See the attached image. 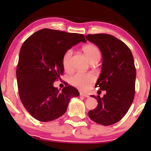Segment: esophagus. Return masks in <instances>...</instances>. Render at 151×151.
Here are the masks:
<instances>
[{
	"instance_id": "obj_1",
	"label": "esophagus",
	"mask_w": 151,
	"mask_h": 151,
	"mask_svg": "<svg viewBox=\"0 0 151 151\" xmlns=\"http://www.w3.org/2000/svg\"><path fill=\"white\" fill-rule=\"evenodd\" d=\"M80 95L83 96H85V97H89L88 94H86L84 93H82V92H81V93H80Z\"/></svg>"
}]
</instances>
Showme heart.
Instances as JSON below:
<instances>
[{
    "instance_id": "1",
    "label": "heart",
    "mask_w": 151,
    "mask_h": 151,
    "mask_svg": "<svg viewBox=\"0 0 151 151\" xmlns=\"http://www.w3.org/2000/svg\"><path fill=\"white\" fill-rule=\"evenodd\" d=\"M83 52L87 57L88 60L91 63L96 59H99L101 53L98 47L93 44H88L83 47ZM73 55V50L68 49L64 53L62 58V64L64 69L66 71L70 70L71 68V57ZM95 78L94 76L90 73H77L73 75L70 79L71 85L75 86L81 90L85 91L88 89L93 84Z\"/></svg>"
}]
</instances>
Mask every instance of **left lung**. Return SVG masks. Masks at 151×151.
Instances as JSON below:
<instances>
[{
  "instance_id": "8db88e82",
  "label": "left lung",
  "mask_w": 151,
  "mask_h": 151,
  "mask_svg": "<svg viewBox=\"0 0 151 151\" xmlns=\"http://www.w3.org/2000/svg\"><path fill=\"white\" fill-rule=\"evenodd\" d=\"M86 39L101 51L102 70L95 86L106 92L103 98L91 95L98 106L88 114L96 123L109 126L121 121L133 101L136 79L133 56L127 45L112 35H88Z\"/></svg>"
}]
</instances>
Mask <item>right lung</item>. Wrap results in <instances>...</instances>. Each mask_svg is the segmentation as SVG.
Listing matches in <instances>:
<instances>
[{
    "label": "right lung",
    "instance_id": "1",
    "mask_svg": "<svg viewBox=\"0 0 151 151\" xmlns=\"http://www.w3.org/2000/svg\"><path fill=\"white\" fill-rule=\"evenodd\" d=\"M80 42H86L83 35L43 29L22 44L17 68L19 94L24 108L38 121L58 119L65 113L71 97L79 96L72 86L60 92L53 83L63 75L64 53Z\"/></svg>",
    "mask_w": 151,
    "mask_h": 151
}]
</instances>
